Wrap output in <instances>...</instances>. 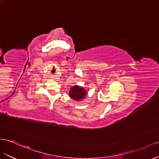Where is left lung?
<instances>
[{"mask_svg":"<svg viewBox=\"0 0 159 159\" xmlns=\"http://www.w3.org/2000/svg\"><path fill=\"white\" fill-rule=\"evenodd\" d=\"M87 93V91L83 87L75 85L70 88L69 91V96L72 98V99L79 101L85 98Z\"/></svg>","mask_w":159,"mask_h":159,"instance_id":"8db88e82","label":"left lung"}]
</instances>
